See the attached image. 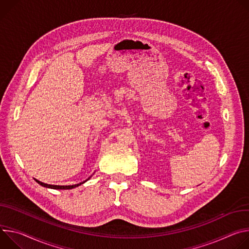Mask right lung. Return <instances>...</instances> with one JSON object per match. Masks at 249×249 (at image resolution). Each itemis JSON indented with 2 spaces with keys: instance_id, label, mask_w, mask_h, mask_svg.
<instances>
[{
  "instance_id": "right-lung-1",
  "label": "right lung",
  "mask_w": 249,
  "mask_h": 249,
  "mask_svg": "<svg viewBox=\"0 0 249 249\" xmlns=\"http://www.w3.org/2000/svg\"><path fill=\"white\" fill-rule=\"evenodd\" d=\"M39 185H41V186H43V187H46V188H50V189H58V190H68V189H73V188H75V187H78L79 185H81V184H83V183H85L86 181H84V182H82V183H79V184H76V185H70V186H57V185H49V184H45V183H42V182H40V181H38V180H36V179H35Z\"/></svg>"
}]
</instances>
